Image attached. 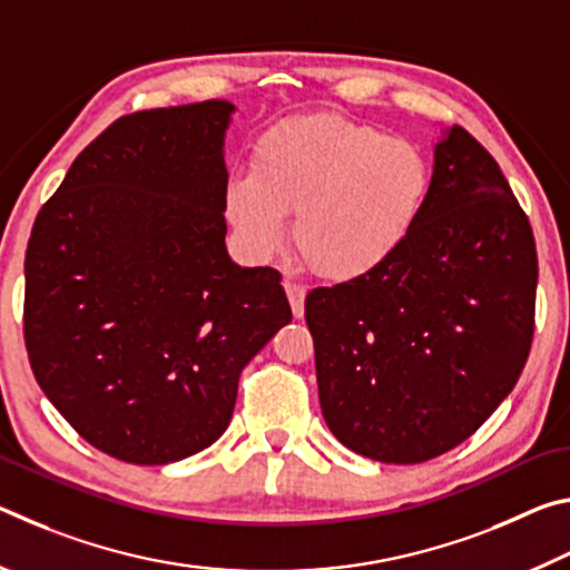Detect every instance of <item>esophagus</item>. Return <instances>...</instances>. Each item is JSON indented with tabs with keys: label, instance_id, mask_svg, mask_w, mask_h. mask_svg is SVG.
Wrapping results in <instances>:
<instances>
[{
	"label": "esophagus",
	"instance_id": "esophagus-1",
	"mask_svg": "<svg viewBox=\"0 0 570 570\" xmlns=\"http://www.w3.org/2000/svg\"><path fill=\"white\" fill-rule=\"evenodd\" d=\"M284 288H286V296H288V304H292V312L296 320H302L304 316V298H306V288L294 282V278H284Z\"/></svg>",
	"mask_w": 570,
	"mask_h": 570
}]
</instances>
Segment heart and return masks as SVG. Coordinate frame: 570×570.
I'll return each instance as SVG.
<instances>
[{
    "label": "heart",
    "instance_id": "1",
    "mask_svg": "<svg viewBox=\"0 0 570 570\" xmlns=\"http://www.w3.org/2000/svg\"><path fill=\"white\" fill-rule=\"evenodd\" d=\"M430 163L410 140L340 115H308L268 128L250 173L228 180L224 210L254 258L294 238L316 276L334 284L382 272L407 246L430 196Z\"/></svg>",
    "mask_w": 570,
    "mask_h": 570
}]
</instances>
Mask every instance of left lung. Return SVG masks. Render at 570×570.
Listing matches in <instances>:
<instances>
[{
    "label": "left lung",
    "mask_w": 570,
    "mask_h": 570,
    "mask_svg": "<svg viewBox=\"0 0 570 570\" xmlns=\"http://www.w3.org/2000/svg\"><path fill=\"white\" fill-rule=\"evenodd\" d=\"M430 196L382 272L314 288L324 422L356 455L414 465L465 442L523 372L538 256L528 216L468 130L432 146Z\"/></svg>",
    "instance_id": "obj_1"
}]
</instances>
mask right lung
<instances>
[{
    "instance_id": "1",
    "label": "right lung",
    "mask_w": 570,
    "mask_h": 570,
    "mask_svg": "<svg viewBox=\"0 0 570 570\" xmlns=\"http://www.w3.org/2000/svg\"><path fill=\"white\" fill-rule=\"evenodd\" d=\"M236 105L125 115L67 170L24 256V342L57 412L108 455L166 465L224 435L240 370L292 322L282 276L226 248Z\"/></svg>"
}]
</instances>
